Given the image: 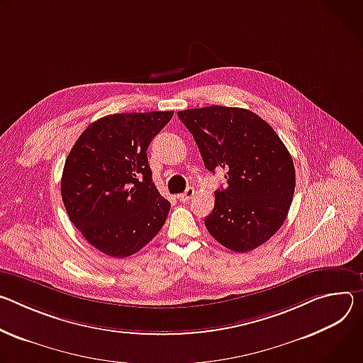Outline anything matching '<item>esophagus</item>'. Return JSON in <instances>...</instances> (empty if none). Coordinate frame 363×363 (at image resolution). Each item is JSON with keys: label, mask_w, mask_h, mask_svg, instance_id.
<instances>
[{"label": "esophagus", "mask_w": 363, "mask_h": 363, "mask_svg": "<svg viewBox=\"0 0 363 363\" xmlns=\"http://www.w3.org/2000/svg\"><path fill=\"white\" fill-rule=\"evenodd\" d=\"M193 194H194V189L193 187H187L184 193L177 194V199L180 200V202H187V200H190L193 197Z\"/></svg>", "instance_id": "34e87169"}]
</instances>
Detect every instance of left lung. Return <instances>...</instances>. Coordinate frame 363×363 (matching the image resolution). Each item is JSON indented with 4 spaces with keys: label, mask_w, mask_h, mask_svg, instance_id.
<instances>
[{
    "label": "left lung",
    "mask_w": 363,
    "mask_h": 363,
    "mask_svg": "<svg viewBox=\"0 0 363 363\" xmlns=\"http://www.w3.org/2000/svg\"><path fill=\"white\" fill-rule=\"evenodd\" d=\"M206 169L226 172V189L215 191L206 229L225 248L248 252L284 223L296 172L291 154L271 125L244 108L205 106L179 111Z\"/></svg>",
    "instance_id": "left-lung-1"
}]
</instances>
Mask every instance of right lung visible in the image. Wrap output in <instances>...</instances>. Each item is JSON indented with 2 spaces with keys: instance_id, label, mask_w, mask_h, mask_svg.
<instances>
[{
  "instance_id": "right-lung-1",
  "label": "right lung",
  "mask_w": 363,
  "mask_h": 363,
  "mask_svg": "<svg viewBox=\"0 0 363 363\" xmlns=\"http://www.w3.org/2000/svg\"><path fill=\"white\" fill-rule=\"evenodd\" d=\"M173 111L113 113L92 123L63 167L62 199L70 222L88 242L125 258L163 228L170 202L152 183L147 148Z\"/></svg>"
}]
</instances>
